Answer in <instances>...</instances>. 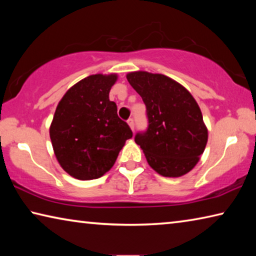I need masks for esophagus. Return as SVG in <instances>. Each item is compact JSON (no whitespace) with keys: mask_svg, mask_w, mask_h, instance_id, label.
Returning <instances> with one entry per match:
<instances>
[{"mask_svg":"<svg viewBox=\"0 0 256 256\" xmlns=\"http://www.w3.org/2000/svg\"><path fill=\"white\" fill-rule=\"evenodd\" d=\"M128 124L130 125V128H132V131L134 130V120L132 118H130L128 120Z\"/></svg>","mask_w":256,"mask_h":256,"instance_id":"obj_1","label":"esophagus"}]
</instances>
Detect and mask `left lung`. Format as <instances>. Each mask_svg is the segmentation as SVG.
Listing matches in <instances>:
<instances>
[{"label":"left lung","instance_id":"1","mask_svg":"<svg viewBox=\"0 0 256 256\" xmlns=\"http://www.w3.org/2000/svg\"><path fill=\"white\" fill-rule=\"evenodd\" d=\"M128 84L146 105L148 128L134 140L158 174L180 177L198 162L208 130L196 99L178 82L162 74L131 72Z\"/></svg>","mask_w":256,"mask_h":256}]
</instances>
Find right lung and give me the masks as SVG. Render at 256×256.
I'll return each mask as SVG.
<instances>
[{
	"instance_id": "obj_1",
	"label": "right lung",
	"mask_w": 256,
	"mask_h": 256,
	"mask_svg": "<svg viewBox=\"0 0 256 256\" xmlns=\"http://www.w3.org/2000/svg\"><path fill=\"white\" fill-rule=\"evenodd\" d=\"M116 79V74L86 76L68 89L56 107L50 141L60 164L74 178L102 177L133 136L110 100Z\"/></svg>"
}]
</instances>
